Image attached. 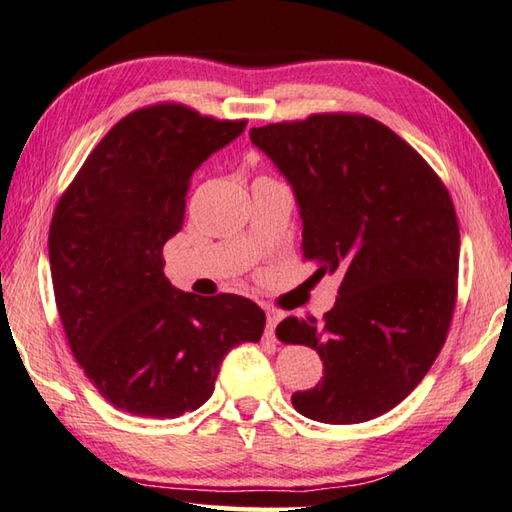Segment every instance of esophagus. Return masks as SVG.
<instances>
[{
    "instance_id": "obj_1",
    "label": "esophagus",
    "mask_w": 512,
    "mask_h": 512,
    "mask_svg": "<svg viewBox=\"0 0 512 512\" xmlns=\"http://www.w3.org/2000/svg\"><path fill=\"white\" fill-rule=\"evenodd\" d=\"M280 320H283V314H280V311H274V309L267 311V329H265L267 338H274V331Z\"/></svg>"
}]
</instances>
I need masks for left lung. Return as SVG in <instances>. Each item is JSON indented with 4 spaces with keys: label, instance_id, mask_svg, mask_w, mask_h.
<instances>
[{
    "label": "left lung",
    "instance_id": "1",
    "mask_svg": "<svg viewBox=\"0 0 512 512\" xmlns=\"http://www.w3.org/2000/svg\"><path fill=\"white\" fill-rule=\"evenodd\" d=\"M294 187L302 258L340 271L318 322L289 316L285 344L318 351L325 378L291 404L309 420L358 424L400 404L448 336L457 300L460 225L440 176L367 114L320 112L249 130Z\"/></svg>",
    "mask_w": 512,
    "mask_h": 512
}]
</instances>
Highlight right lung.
<instances>
[{"mask_svg":"<svg viewBox=\"0 0 512 512\" xmlns=\"http://www.w3.org/2000/svg\"><path fill=\"white\" fill-rule=\"evenodd\" d=\"M176 101L112 125L61 194L48 234L57 311L72 356L114 409L170 420L214 391L229 349L258 342L265 311L165 278L194 170L245 130Z\"/></svg>","mask_w":512,"mask_h":512,"instance_id":"1","label":"right lung"}]
</instances>
